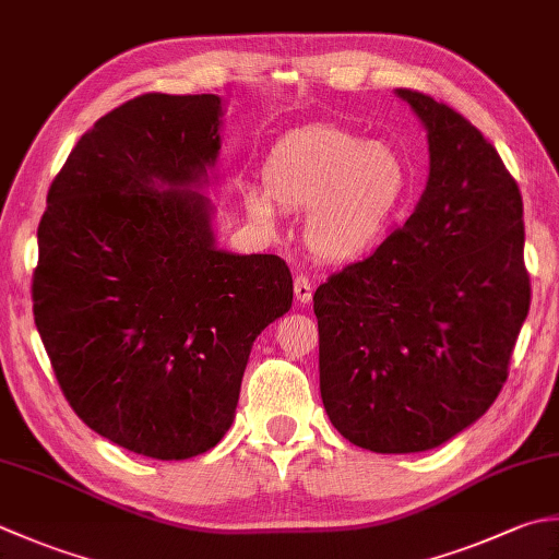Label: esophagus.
I'll use <instances>...</instances> for the list:
<instances>
[{"label": "esophagus", "mask_w": 559, "mask_h": 559, "mask_svg": "<svg viewBox=\"0 0 559 559\" xmlns=\"http://www.w3.org/2000/svg\"><path fill=\"white\" fill-rule=\"evenodd\" d=\"M295 298H298L300 302L312 300V283L308 276H302V273L295 276Z\"/></svg>", "instance_id": "1"}]
</instances>
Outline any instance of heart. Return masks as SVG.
I'll return each instance as SVG.
<instances>
[{
    "label": "heart",
    "mask_w": 559,
    "mask_h": 559,
    "mask_svg": "<svg viewBox=\"0 0 559 559\" xmlns=\"http://www.w3.org/2000/svg\"><path fill=\"white\" fill-rule=\"evenodd\" d=\"M409 167L388 142L336 126H310L283 138L264 164V191L247 207L273 225L281 207H307L305 239L317 257L356 259L373 249L409 191Z\"/></svg>",
    "instance_id": "b5f03b06"
}]
</instances>
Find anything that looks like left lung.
<instances>
[{
    "mask_svg": "<svg viewBox=\"0 0 559 559\" xmlns=\"http://www.w3.org/2000/svg\"><path fill=\"white\" fill-rule=\"evenodd\" d=\"M397 96L429 133L426 191L407 223L312 298L324 409L373 453L429 451L483 417L531 308L516 179L455 108Z\"/></svg>",
    "mask_w": 559,
    "mask_h": 559,
    "instance_id": "left-lung-1",
    "label": "left lung"
}]
</instances>
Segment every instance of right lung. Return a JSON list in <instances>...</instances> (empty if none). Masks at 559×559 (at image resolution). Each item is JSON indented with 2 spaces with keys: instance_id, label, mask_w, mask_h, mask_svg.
<instances>
[{
  "instance_id": "right-lung-1",
  "label": "right lung",
  "mask_w": 559,
  "mask_h": 559,
  "mask_svg": "<svg viewBox=\"0 0 559 559\" xmlns=\"http://www.w3.org/2000/svg\"><path fill=\"white\" fill-rule=\"evenodd\" d=\"M215 94H142L62 164L38 225L31 298L76 417L128 451L186 461L235 419L254 338L290 310L276 254L215 247L207 181Z\"/></svg>"
}]
</instances>
